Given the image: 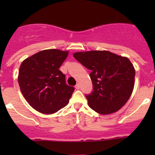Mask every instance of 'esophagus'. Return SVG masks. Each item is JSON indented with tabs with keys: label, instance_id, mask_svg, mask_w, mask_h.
Segmentation results:
<instances>
[{
	"label": "esophagus",
	"instance_id": "esophagus-1",
	"mask_svg": "<svg viewBox=\"0 0 155 155\" xmlns=\"http://www.w3.org/2000/svg\"><path fill=\"white\" fill-rule=\"evenodd\" d=\"M75 87H76V89H79V88H80V85H79V83H78V84H76V86H75Z\"/></svg>",
	"mask_w": 155,
	"mask_h": 155
}]
</instances>
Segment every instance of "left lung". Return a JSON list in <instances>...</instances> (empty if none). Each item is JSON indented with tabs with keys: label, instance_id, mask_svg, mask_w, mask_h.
Here are the masks:
<instances>
[{
	"label": "left lung",
	"instance_id": "8db88e82",
	"mask_svg": "<svg viewBox=\"0 0 155 155\" xmlns=\"http://www.w3.org/2000/svg\"><path fill=\"white\" fill-rule=\"evenodd\" d=\"M73 57L91 70L93 90L85 94L89 107L102 115L119 110L134 87L135 70L129 59L108 51H80Z\"/></svg>",
	"mask_w": 155,
	"mask_h": 155
}]
</instances>
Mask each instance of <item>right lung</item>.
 <instances>
[{
  "mask_svg": "<svg viewBox=\"0 0 155 155\" xmlns=\"http://www.w3.org/2000/svg\"><path fill=\"white\" fill-rule=\"evenodd\" d=\"M68 55L66 51L43 50L28 58L20 66V90L30 105L41 113L60 110L67 106L74 91L59 70Z\"/></svg>",
  "mask_w": 155,
  "mask_h": 155,
  "instance_id": "add662e5",
  "label": "right lung"
}]
</instances>
